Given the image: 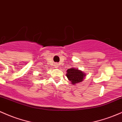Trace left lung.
I'll list each match as a JSON object with an SVG mask.
<instances>
[{"label":"left lung","mask_w":122,"mask_h":122,"mask_svg":"<svg viewBox=\"0 0 122 122\" xmlns=\"http://www.w3.org/2000/svg\"><path fill=\"white\" fill-rule=\"evenodd\" d=\"M66 75L72 85L79 83L83 81L86 74L81 71L75 68H69L66 71Z\"/></svg>","instance_id":"left-lung-1"}]
</instances>
